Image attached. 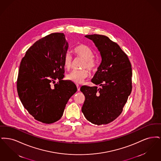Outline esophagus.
Segmentation results:
<instances>
[{"label": "esophagus", "instance_id": "34e87169", "mask_svg": "<svg viewBox=\"0 0 161 161\" xmlns=\"http://www.w3.org/2000/svg\"><path fill=\"white\" fill-rule=\"evenodd\" d=\"M77 90H78V91H79L80 90V86L78 85V84H77Z\"/></svg>", "mask_w": 161, "mask_h": 161}]
</instances>
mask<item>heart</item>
Instances as JSON below:
<instances>
[{
	"label": "heart",
	"mask_w": 161,
	"mask_h": 161,
	"mask_svg": "<svg viewBox=\"0 0 161 161\" xmlns=\"http://www.w3.org/2000/svg\"><path fill=\"white\" fill-rule=\"evenodd\" d=\"M74 53L77 56L83 58L84 61L82 65V70H75L70 72L67 75V78L70 81L75 83H81L89 76V72L87 69L91 71L95 70L97 68V63L93 58L94 54L92 49L89 46L80 44L74 49ZM72 58L70 54H66L64 60L63 65L66 70H69L72 67Z\"/></svg>",
	"instance_id": "heart-1"
}]
</instances>
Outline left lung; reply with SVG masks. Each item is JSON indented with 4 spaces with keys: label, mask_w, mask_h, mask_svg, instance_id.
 <instances>
[{
    "label": "left lung",
    "mask_w": 161,
    "mask_h": 161,
    "mask_svg": "<svg viewBox=\"0 0 161 161\" xmlns=\"http://www.w3.org/2000/svg\"><path fill=\"white\" fill-rule=\"evenodd\" d=\"M98 47L101 62L92 78L98 85L80 88L85 97L81 111L85 118L96 125L107 124L123 110L132 89V70L128 56L119 46L106 36H85Z\"/></svg>",
    "instance_id": "8db88e82"
}]
</instances>
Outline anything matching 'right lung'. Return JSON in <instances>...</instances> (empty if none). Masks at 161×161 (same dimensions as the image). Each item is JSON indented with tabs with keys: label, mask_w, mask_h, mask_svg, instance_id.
Wrapping results in <instances>:
<instances>
[{
	"label": "right lung",
	"mask_w": 161,
	"mask_h": 161,
	"mask_svg": "<svg viewBox=\"0 0 161 161\" xmlns=\"http://www.w3.org/2000/svg\"><path fill=\"white\" fill-rule=\"evenodd\" d=\"M68 46L63 33H52L36 42L20 62L17 93L23 107L40 122L58 121L69 98L77 92L74 83L62 80ZM56 79L59 82L53 85Z\"/></svg>",
	"instance_id": "right-lung-1"
}]
</instances>
